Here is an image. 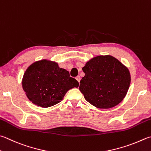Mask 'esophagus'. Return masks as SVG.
<instances>
[{"mask_svg":"<svg viewBox=\"0 0 151 151\" xmlns=\"http://www.w3.org/2000/svg\"><path fill=\"white\" fill-rule=\"evenodd\" d=\"M76 80L77 81H78V82H79H79H80V80H81V78H80V76H77L76 77Z\"/></svg>","mask_w":151,"mask_h":151,"instance_id":"esophagus-1","label":"esophagus"}]
</instances>
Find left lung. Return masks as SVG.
Listing matches in <instances>:
<instances>
[{
  "instance_id": "8db88e82",
  "label": "left lung",
  "mask_w": 151,
  "mask_h": 151,
  "mask_svg": "<svg viewBox=\"0 0 151 151\" xmlns=\"http://www.w3.org/2000/svg\"><path fill=\"white\" fill-rule=\"evenodd\" d=\"M85 73L79 89L87 102L98 109L120 104L128 91L131 76L126 66L110 55L97 56L82 68Z\"/></svg>"
}]
</instances>
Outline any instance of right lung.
<instances>
[{
  "mask_svg": "<svg viewBox=\"0 0 151 151\" xmlns=\"http://www.w3.org/2000/svg\"><path fill=\"white\" fill-rule=\"evenodd\" d=\"M78 86V81L71 78L68 71L46 59L31 64L22 78V87L28 99L42 108L59 103L68 91Z\"/></svg>",
  "mask_w": 151,
  "mask_h": 151,
  "instance_id": "right-lung-1",
  "label": "right lung"
}]
</instances>
